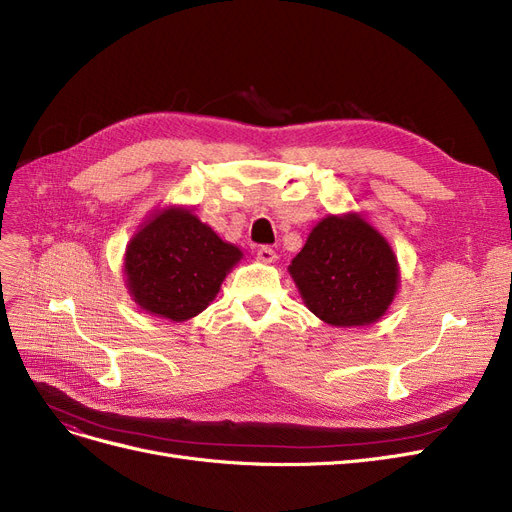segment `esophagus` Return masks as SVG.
<instances>
[{
  "label": "esophagus",
  "mask_w": 512,
  "mask_h": 512,
  "mask_svg": "<svg viewBox=\"0 0 512 512\" xmlns=\"http://www.w3.org/2000/svg\"><path fill=\"white\" fill-rule=\"evenodd\" d=\"M257 259L261 263H274L278 259V255H276V251L272 249V246H261V249L257 251Z\"/></svg>",
  "instance_id": "34e87169"
}]
</instances>
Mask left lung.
Listing matches in <instances>:
<instances>
[{
  "label": "left lung",
  "instance_id": "obj_1",
  "mask_svg": "<svg viewBox=\"0 0 512 512\" xmlns=\"http://www.w3.org/2000/svg\"><path fill=\"white\" fill-rule=\"evenodd\" d=\"M306 308L331 327L380 320L399 291V261L363 213L320 219L289 266Z\"/></svg>",
  "mask_w": 512,
  "mask_h": 512
}]
</instances>
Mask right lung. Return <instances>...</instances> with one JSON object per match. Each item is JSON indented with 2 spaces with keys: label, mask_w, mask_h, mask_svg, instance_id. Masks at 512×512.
Listing matches in <instances>:
<instances>
[{
  "label": "right lung",
  "mask_w": 512,
  "mask_h": 512,
  "mask_svg": "<svg viewBox=\"0 0 512 512\" xmlns=\"http://www.w3.org/2000/svg\"><path fill=\"white\" fill-rule=\"evenodd\" d=\"M240 259L238 246L221 240L194 208L164 206L130 238L122 272L143 312L183 323L208 308Z\"/></svg>",
  "instance_id": "right-lung-1"
}]
</instances>
